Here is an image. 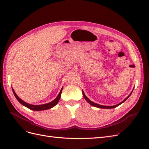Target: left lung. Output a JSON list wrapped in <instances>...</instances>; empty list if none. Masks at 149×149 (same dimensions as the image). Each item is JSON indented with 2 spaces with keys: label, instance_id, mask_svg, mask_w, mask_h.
<instances>
[{
  "label": "left lung",
  "instance_id": "left-lung-1",
  "mask_svg": "<svg viewBox=\"0 0 149 149\" xmlns=\"http://www.w3.org/2000/svg\"><path fill=\"white\" fill-rule=\"evenodd\" d=\"M134 90V89H133ZM133 90L132 91V92L130 93V94L129 95L126 97L124 100H123V101L122 102H120L119 104H116V105H114V106H102V105H100V104H97V103H95V102H93V101H91V100H89V99L86 97V96L85 95V94H84V91H83V97H84V99L86 100V101L89 104H91V106H94V107H99V108H102V109H112V108H114V107H118V106H119V105H120L122 103H123L125 101H126L127 100V99L129 97V96L131 95V94H132V91H133Z\"/></svg>",
  "mask_w": 149,
  "mask_h": 149
}]
</instances>
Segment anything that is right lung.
Segmentation results:
<instances>
[{
    "mask_svg": "<svg viewBox=\"0 0 149 149\" xmlns=\"http://www.w3.org/2000/svg\"><path fill=\"white\" fill-rule=\"evenodd\" d=\"M12 91H13V94H14L15 97H16V99L18 100V101H19L21 104L31 110L37 111H43V110H47V109H51V108H52L55 106H56L57 104V103L58 102V101H59L60 97H61V94L63 87L61 89L60 91L59 94H58V96L55 99V100H54L53 101H52L50 102L44 104H41V105H33V104H29L27 102L24 101L23 100H22L17 95V94L15 93V91L13 90V89L12 88Z\"/></svg>",
    "mask_w": 149,
    "mask_h": 149,
    "instance_id": "obj_1",
    "label": "right lung"
}]
</instances>
